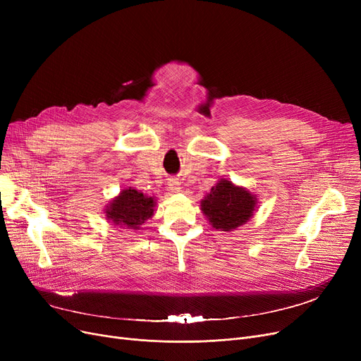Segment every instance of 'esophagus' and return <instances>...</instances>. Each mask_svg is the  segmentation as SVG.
Listing matches in <instances>:
<instances>
[{
	"label": "esophagus",
	"instance_id": "obj_1",
	"mask_svg": "<svg viewBox=\"0 0 361 361\" xmlns=\"http://www.w3.org/2000/svg\"><path fill=\"white\" fill-rule=\"evenodd\" d=\"M168 188L173 193H177V192H180V188H181V184H180V181L177 180V178H169L168 180Z\"/></svg>",
	"mask_w": 361,
	"mask_h": 361
}]
</instances>
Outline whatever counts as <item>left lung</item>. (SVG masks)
Wrapping results in <instances>:
<instances>
[{
	"mask_svg": "<svg viewBox=\"0 0 361 361\" xmlns=\"http://www.w3.org/2000/svg\"><path fill=\"white\" fill-rule=\"evenodd\" d=\"M200 206L214 228L231 231L250 219L255 212L256 199L245 188L221 180L202 200Z\"/></svg>",
	"mask_w": 361,
	"mask_h": 361,
	"instance_id": "8db88e82",
	"label": "left lung"
}]
</instances>
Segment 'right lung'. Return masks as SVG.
Segmentation results:
<instances>
[{
    "instance_id": "obj_1",
    "label": "right lung",
    "mask_w": 361,
    "mask_h": 361,
    "mask_svg": "<svg viewBox=\"0 0 361 361\" xmlns=\"http://www.w3.org/2000/svg\"><path fill=\"white\" fill-rule=\"evenodd\" d=\"M154 199L130 187L109 203L106 218L112 221V224L124 226V228L139 230V226L154 215Z\"/></svg>"
}]
</instances>
